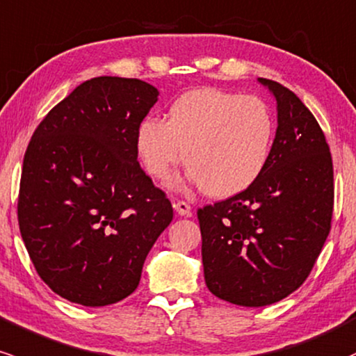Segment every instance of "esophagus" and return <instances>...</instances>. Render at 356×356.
Here are the masks:
<instances>
[{"label":"esophagus","mask_w":356,"mask_h":356,"mask_svg":"<svg viewBox=\"0 0 356 356\" xmlns=\"http://www.w3.org/2000/svg\"><path fill=\"white\" fill-rule=\"evenodd\" d=\"M174 209L179 216H191V211H193V208H191L186 201L174 202Z\"/></svg>","instance_id":"esophagus-1"}]
</instances>
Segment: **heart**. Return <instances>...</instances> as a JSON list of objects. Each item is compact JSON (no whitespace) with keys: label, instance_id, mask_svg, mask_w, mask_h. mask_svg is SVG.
Returning <instances> with one entry per match:
<instances>
[{"label":"heart","instance_id":"obj_1","mask_svg":"<svg viewBox=\"0 0 356 356\" xmlns=\"http://www.w3.org/2000/svg\"><path fill=\"white\" fill-rule=\"evenodd\" d=\"M275 120L255 96L197 88L170 104L169 118L148 116L136 128V152L155 181L184 160L187 181L213 197L243 193L272 155Z\"/></svg>","mask_w":356,"mask_h":356}]
</instances>
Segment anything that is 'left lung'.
I'll list each match as a JSON object with an SVG mask.
<instances>
[{
  "label": "left lung",
  "mask_w": 356,
  "mask_h": 356,
  "mask_svg": "<svg viewBox=\"0 0 356 356\" xmlns=\"http://www.w3.org/2000/svg\"><path fill=\"white\" fill-rule=\"evenodd\" d=\"M259 83L277 103L270 160L243 193L197 211L206 286L245 307L279 302L302 286L330 235L334 197L318 121L282 84Z\"/></svg>",
  "instance_id": "obj_1"
}]
</instances>
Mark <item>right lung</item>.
Returning <instances> with one entry per match:
<instances>
[{
    "label": "right lung",
    "mask_w": 356,
    "mask_h": 356,
    "mask_svg": "<svg viewBox=\"0 0 356 356\" xmlns=\"http://www.w3.org/2000/svg\"><path fill=\"white\" fill-rule=\"evenodd\" d=\"M157 99L145 81L95 77L50 109L30 140L19 233L42 280L70 302L128 298L170 225V201L136 160V128Z\"/></svg>",
    "instance_id": "right-lung-1"
}]
</instances>
